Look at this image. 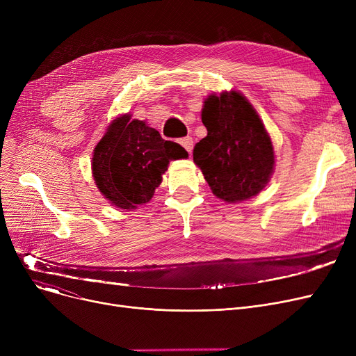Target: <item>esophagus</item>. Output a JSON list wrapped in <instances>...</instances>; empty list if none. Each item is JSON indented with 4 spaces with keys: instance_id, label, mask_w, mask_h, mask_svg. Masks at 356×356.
Segmentation results:
<instances>
[{
    "instance_id": "1",
    "label": "esophagus",
    "mask_w": 356,
    "mask_h": 356,
    "mask_svg": "<svg viewBox=\"0 0 356 356\" xmlns=\"http://www.w3.org/2000/svg\"><path fill=\"white\" fill-rule=\"evenodd\" d=\"M180 144L186 148V152H188L189 154L192 153V149H193V140H192V137H184V138H181V140H180Z\"/></svg>"
}]
</instances>
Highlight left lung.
Returning a JSON list of instances; mask_svg holds the SVG:
<instances>
[{
  "label": "left lung",
  "instance_id": "obj_1",
  "mask_svg": "<svg viewBox=\"0 0 356 356\" xmlns=\"http://www.w3.org/2000/svg\"><path fill=\"white\" fill-rule=\"evenodd\" d=\"M202 122L208 136L193 148L212 193L227 203L257 196L275 165L270 134L250 101L238 90L212 93L203 102Z\"/></svg>",
  "mask_w": 356,
  "mask_h": 356
}]
</instances>
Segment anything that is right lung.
Wrapping results in <instances>:
<instances>
[{
	"mask_svg": "<svg viewBox=\"0 0 356 356\" xmlns=\"http://www.w3.org/2000/svg\"><path fill=\"white\" fill-rule=\"evenodd\" d=\"M188 157L181 145L163 140L156 128L124 114L108 125L93 149L92 176L115 208L137 209L152 200L170 161Z\"/></svg>",
	"mask_w": 356,
	"mask_h": 356,
	"instance_id": "1",
	"label": "right lung"
}]
</instances>
